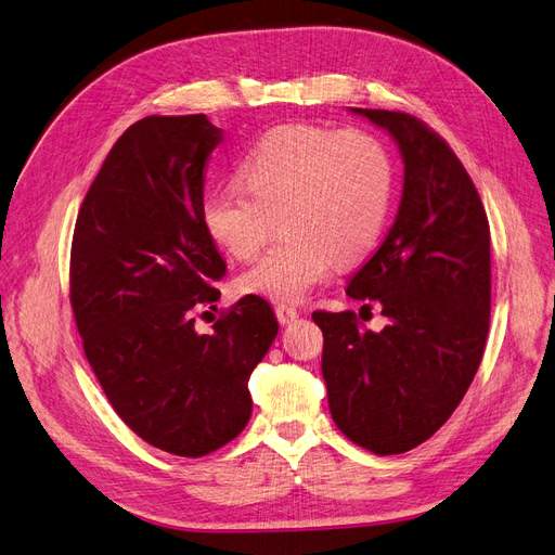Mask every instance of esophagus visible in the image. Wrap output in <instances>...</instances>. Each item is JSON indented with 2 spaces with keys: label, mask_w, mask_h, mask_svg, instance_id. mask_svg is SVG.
<instances>
[{
  "label": "esophagus",
  "mask_w": 555,
  "mask_h": 555,
  "mask_svg": "<svg viewBox=\"0 0 555 555\" xmlns=\"http://www.w3.org/2000/svg\"><path fill=\"white\" fill-rule=\"evenodd\" d=\"M275 317H278V321L282 323H292L296 317H298V310L296 308H292V305H284V302H278L275 305Z\"/></svg>",
  "instance_id": "34e87169"
}]
</instances>
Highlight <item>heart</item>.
<instances>
[{"mask_svg":"<svg viewBox=\"0 0 555 555\" xmlns=\"http://www.w3.org/2000/svg\"><path fill=\"white\" fill-rule=\"evenodd\" d=\"M241 181L208 190L202 222L236 257L259 253L282 214L289 236L238 278L245 294L296 302L328 280L335 263H351L384 232L395 169L388 149L370 132L282 126L255 144Z\"/></svg>","mask_w":555,"mask_h":555,"instance_id":"1","label":"heart"}]
</instances>
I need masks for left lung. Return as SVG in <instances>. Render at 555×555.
<instances>
[{"mask_svg": "<svg viewBox=\"0 0 555 555\" xmlns=\"http://www.w3.org/2000/svg\"><path fill=\"white\" fill-rule=\"evenodd\" d=\"M404 158V193L388 236L349 280L388 326L362 328L356 312L317 310L321 372L339 431L374 454L425 443L460 406L480 367L491 312L489 220L450 144L413 114L362 109ZM370 308V305H362Z\"/></svg>", "mask_w": 555, "mask_h": 555, "instance_id": "left-lung-1", "label": "left lung"}]
</instances>
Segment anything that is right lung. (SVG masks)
Segmentation results:
<instances>
[{"mask_svg": "<svg viewBox=\"0 0 555 555\" xmlns=\"http://www.w3.org/2000/svg\"><path fill=\"white\" fill-rule=\"evenodd\" d=\"M222 130L206 114L146 117L114 142L75 220L70 308L112 409L149 446L204 456L243 431L253 370L278 335L247 294L195 331L227 266L202 222L206 163Z\"/></svg>", "mask_w": 555, "mask_h": 555, "instance_id": "obj_1", "label": "right lung"}]
</instances>
